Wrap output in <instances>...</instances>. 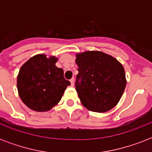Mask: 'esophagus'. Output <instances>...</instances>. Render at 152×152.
Masks as SVG:
<instances>
[{"label":"esophagus","instance_id":"obj_1","mask_svg":"<svg viewBox=\"0 0 152 152\" xmlns=\"http://www.w3.org/2000/svg\"><path fill=\"white\" fill-rule=\"evenodd\" d=\"M70 83H71V86H72V87H73L74 83H75V79L72 78L71 80H70Z\"/></svg>","mask_w":152,"mask_h":152}]
</instances>
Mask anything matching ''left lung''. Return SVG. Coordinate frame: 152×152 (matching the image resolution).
<instances>
[{"instance_id":"left-lung-1","label":"left lung","mask_w":152,"mask_h":152,"mask_svg":"<svg viewBox=\"0 0 152 152\" xmlns=\"http://www.w3.org/2000/svg\"><path fill=\"white\" fill-rule=\"evenodd\" d=\"M76 90L81 103L93 112H106L118 103L126 86L124 67L101 51L76 53Z\"/></svg>"}]
</instances>
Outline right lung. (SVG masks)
<instances>
[{
  "instance_id": "right-lung-1",
  "label": "right lung",
  "mask_w": 152,
  "mask_h": 152,
  "mask_svg": "<svg viewBox=\"0 0 152 152\" xmlns=\"http://www.w3.org/2000/svg\"><path fill=\"white\" fill-rule=\"evenodd\" d=\"M57 58L38 54L31 57L20 68L17 76L18 93L23 102L38 112L50 110L56 106L70 82L64 71L55 64Z\"/></svg>"
}]
</instances>
